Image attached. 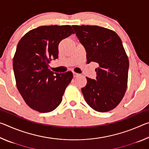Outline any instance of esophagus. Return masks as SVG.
Segmentation results:
<instances>
[{"instance_id": "obj_1", "label": "esophagus", "mask_w": 149, "mask_h": 149, "mask_svg": "<svg viewBox=\"0 0 149 149\" xmlns=\"http://www.w3.org/2000/svg\"><path fill=\"white\" fill-rule=\"evenodd\" d=\"M73 74H74V77H77L78 75H79V74H78V73H76L75 72H73Z\"/></svg>"}]
</instances>
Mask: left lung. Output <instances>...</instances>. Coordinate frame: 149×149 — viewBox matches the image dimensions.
Wrapping results in <instances>:
<instances>
[{
    "instance_id": "left-lung-1",
    "label": "left lung",
    "mask_w": 149,
    "mask_h": 149,
    "mask_svg": "<svg viewBox=\"0 0 149 149\" xmlns=\"http://www.w3.org/2000/svg\"><path fill=\"white\" fill-rule=\"evenodd\" d=\"M87 52V62H97V80L86 77L81 89L93 109L106 112L120 104L127 89L129 59L122 40L112 30L97 26H72Z\"/></svg>"
}]
</instances>
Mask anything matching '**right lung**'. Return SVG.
Listing matches in <instances>:
<instances>
[{
	"label": "right lung",
	"mask_w": 149,
	"mask_h": 149,
	"mask_svg": "<svg viewBox=\"0 0 149 149\" xmlns=\"http://www.w3.org/2000/svg\"><path fill=\"white\" fill-rule=\"evenodd\" d=\"M72 33L68 25L41 26L19 40L13 58L15 79L20 95L32 109L49 112L61 103L73 74L54 73L49 64L58 58L60 42Z\"/></svg>",
	"instance_id": "1"
}]
</instances>
